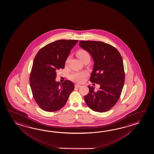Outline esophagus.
<instances>
[{
	"mask_svg": "<svg viewBox=\"0 0 154 154\" xmlns=\"http://www.w3.org/2000/svg\"><path fill=\"white\" fill-rule=\"evenodd\" d=\"M75 88H79L81 87V85H79V84H75Z\"/></svg>",
	"mask_w": 154,
	"mask_h": 154,
	"instance_id": "esophagus-1",
	"label": "esophagus"
}]
</instances>
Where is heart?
I'll use <instances>...</instances> for the list:
<instances>
[{
  "instance_id": "1",
  "label": "heart",
  "mask_w": 154,
  "mask_h": 154,
  "mask_svg": "<svg viewBox=\"0 0 154 154\" xmlns=\"http://www.w3.org/2000/svg\"><path fill=\"white\" fill-rule=\"evenodd\" d=\"M76 55L82 61L86 58L90 57L88 52L84 49H79L76 52ZM69 57L66 60V63L67 64L69 62ZM88 75V73L85 71H80V72H72L69 78L73 82H84L85 78Z\"/></svg>"
}]
</instances>
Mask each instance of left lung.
<instances>
[{
    "label": "left lung",
    "mask_w": 154,
    "mask_h": 154,
    "mask_svg": "<svg viewBox=\"0 0 154 154\" xmlns=\"http://www.w3.org/2000/svg\"><path fill=\"white\" fill-rule=\"evenodd\" d=\"M82 48L87 51L94 61L90 81L100 84L97 91L89 86L84 96L86 105L92 110L104 112L118 101L125 84V73L121 54L113 46L100 41H80Z\"/></svg>",
    "instance_id": "8db88e82"
}]
</instances>
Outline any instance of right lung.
Listing matches in <instances>:
<instances>
[{
	"label": "right lung",
	"instance_id": "add662e5",
	"mask_svg": "<svg viewBox=\"0 0 154 154\" xmlns=\"http://www.w3.org/2000/svg\"><path fill=\"white\" fill-rule=\"evenodd\" d=\"M78 40L60 39L43 47L37 53L29 76L33 97L43 110L55 112L66 105L74 89L72 82H56L57 71L64 69L72 47Z\"/></svg>",
	"mask_w": 154,
	"mask_h": 154
}]
</instances>
